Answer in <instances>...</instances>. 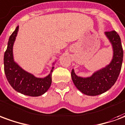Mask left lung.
<instances>
[{"mask_svg": "<svg viewBox=\"0 0 125 125\" xmlns=\"http://www.w3.org/2000/svg\"><path fill=\"white\" fill-rule=\"evenodd\" d=\"M104 33L113 46V57L110 63L87 78L78 76L73 69L71 72L74 85L80 92L88 96H97L106 92L115 84L121 72L123 59L121 38L115 31Z\"/></svg>", "mask_w": 125, "mask_h": 125, "instance_id": "8db88e82", "label": "left lung"}]
</instances>
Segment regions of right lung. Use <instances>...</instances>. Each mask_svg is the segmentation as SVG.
Wrapping results in <instances>:
<instances>
[{"instance_id":"1","label":"right lung","mask_w":125,"mask_h":125,"mask_svg":"<svg viewBox=\"0 0 125 125\" xmlns=\"http://www.w3.org/2000/svg\"><path fill=\"white\" fill-rule=\"evenodd\" d=\"M18 31L19 26L10 36L8 41L7 49L4 55V73L10 85L17 92L29 96H39L45 93L51 86L52 73L54 67H52L50 73L43 78H36L21 68L14 61L12 53Z\"/></svg>"}]
</instances>
